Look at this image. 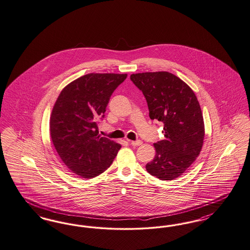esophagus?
Masks as SVG:
<instances>
[{
  "label": "esophagus",
  "mask_w": 250,
  "mask_h": 250,
  "mask_svg": "<svg viewBox=\"0 0 250 250\" xmlns=\"http://www.w3.org/2000/svg\"><path fill=\"white\" fill-rule=\"evenodd\" d=\"M130 144L132 146H140L142 144V141L141 140H132V141H130Z\"/></svg>",
  "instance_id": "34e87169"
}]
</instances>
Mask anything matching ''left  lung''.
<instances>
[{"label":"left lung","instance_id":"1","mask_svg":"<svg viewBox=\"0 0 250 250\" xmlns=\"http://www.w3.org/2000/svg\"><path fill=\"white\" fill-rule=\"evenodd\" d=\"M130 80L143 93L150 119L164 124L166 138L154 143L156 154L146 169L161 180H174L194 162L203 146L199 102L183 81L167 71L132 74Z\"/></svg>","mask_w":250,"mask_h":250}]
</instances>
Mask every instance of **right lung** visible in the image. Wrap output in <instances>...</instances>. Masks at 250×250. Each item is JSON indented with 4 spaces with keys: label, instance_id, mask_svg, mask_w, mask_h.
<instances>
[{
    "label": "right lung",
    "instance_id": "right-lung-1",
    "mask_svg": "<svg viewBox=\"0 0 250 250\" xmlns=\"http://www.w3.org/2000/svg\"><path fill=\"white\" fill-rule=\"evenodd\" d=\"M127 74L89 73L61 91L52 110L53 144L67 167L91 179L110 167L121 145L99 135L110 96Z\"/></svg>",
    "mask_w": 250,
    "mask_h": 250
}]
</instances>
